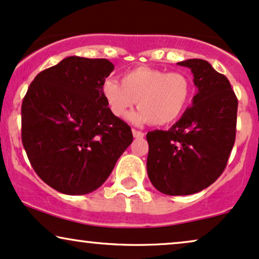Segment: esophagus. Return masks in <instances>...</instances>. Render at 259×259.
<instances>
[{
	"label": "esophagus",
	"mask_w": 259,
	"mask_h": 259,
	"mask_svg": "<svg viewBox=\"0 0 259 259\" xmlns=\"http://www.w3.org/2000/svg\"><path fill=\"white\" fill-rule=\"evenodd\" d=\"M132 133H133V137H135V138H143V137H144V133L140 132V131L132 130Z\"/></svg>",
	"instance_id": "1"
}]
</instances>
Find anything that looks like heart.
I'll list each match as a JSON object with an SVG mask.
<instances>
[{
    "label": "heart",
    "mask_w": 259,
    "mask_h": 259,
    "mask_svg": "<svg viewBox=\"0 0 259 259\" xmlns=\"http://www.w3.org/2000/svg\"><path fill=\"white\" fill-rule=\"evenodd\" d=\"M102 92L114 116L122 117L137 102L139 109L128 116L131 122L163 126L183 115L192 97V82L181 72L138 67L124 73L122 82L107 79Z\"/></svg>",
    "instance_id": "heart-1"
}]
</instances>
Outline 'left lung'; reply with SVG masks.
<instances>
[{"instance_id":"1","label":"left lung","mask_w":259,"mask_h":259,"mask_svg":"<svg viewBox=\"0 0 259 259\" xmlns=\"http://www.w3.org/2000/svg\"><path fill=\"white\" fill-rule=\"evenodd\" d=\"M178 65L193 74L192 105L168 131L146 135L149 179L168 196L193 194L215 183L227 165L237 131L238 100L228 79L205 60Z\"/></svg>"}]
</instances>
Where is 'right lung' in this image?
Segmentation results:
<instances>
[{
	"mask_svg": "<svg viewBox=\"0 0 259 259\" xmlns=\"http://www.w3.org/2000/svg\"><path fill=\"white\" fill-rule=\"evenodd\" d=\"M107 59L68 56L40 72L21 105V139L44 183L65 194L102 186L131 145L132 131L103 97Z\"/></svg>",
	"mask_w": 259,
	"mask_h": 259,
	"instance_id": "obj_1",
	"label": "right lung"
}]
</instances>
